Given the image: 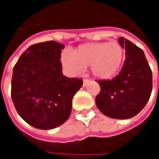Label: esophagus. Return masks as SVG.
Returning <instances> with one entry per match:
<instances>
[{"label":"esophagus","mask_w":159,"mask_h":159,"mask_svg":"<svg viewBox=\"0 0 159 159\" xmlns=\"http://www.w3.org/2000/svg\"><path fill=\"white\" fill-rule=\"evenodd\" d=\"M89 83H90V80L89 79H84V86L87 85Z\"/></svg>","instance_id":"esophagus-1"}]
</instances>
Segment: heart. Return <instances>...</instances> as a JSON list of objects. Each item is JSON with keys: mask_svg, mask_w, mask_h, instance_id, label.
I'll list each match as a JSON object with an SVG mask.
<instances>
[{"mask_svg": "<svg viewBox=\"0 0 159 159\" xmlns=\"http://www.w3.org/2000/svg\"><path fill=\"white\" fill-rule=\"evenodd\" d=\"M125 52L116 42L92 43L79 45L72 53L65 52L62 61L72 73L77 74L90 66L92 74L101 79H108L117 74L123 64Z\"/></svg>", "mask_w": 159, "mask_h": 159, "instance_id": "obj_1", "label": "heart"}]
</instances>
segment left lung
Returning a JSON list of instances; mask_svg holds the SVG:
<instances>
[{"label": "left lung", "instance_id": "left-lung-1", "mask_svg": "<svg viewBox=\"0 0 159 159\" xmlns=\"http://www.w3.org/2000/svg\"><path fill=\"white\" fill-rule=\"evenodd\" d=\"M118 43L125 50V60L116 77L97 81L101 91L95 97V104L107 116L127 119L137 115L148 102L152 71L142 49L124 37Z\"/></svg>", "mask_w": 159, "mask_h": 159}]
</instances>
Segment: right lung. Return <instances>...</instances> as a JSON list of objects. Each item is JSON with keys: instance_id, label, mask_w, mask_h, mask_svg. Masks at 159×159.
Instances as JSON below:
<instances>
[{"instance_id": "1", "label": "right lung", "mask_w": 159, "mask_h": 159, "mask_svg": "<svg viewBox=\"0 0 159 159\" xmlns=\"http://www.w3.org/2000/svg\"><path fill=\"white\" fill-rule=\"evenodd\" d=\"M65 46L54 41L31 45L14 65L11 99L26 123L52 129L69 118L72 100L83 85L81 78L63 75L61 53Z\"/></svg>"}]
</instances>
